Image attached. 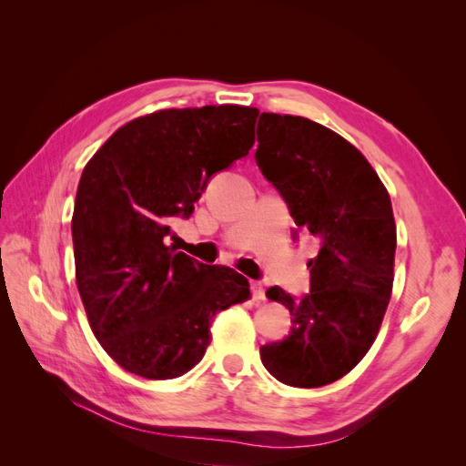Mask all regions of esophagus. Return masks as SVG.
<instances>
[{"label":"esophagus","instance_id":"esophagus-1","mask_svg":"<svg viewBox=\"0 0 466 466\" xmlns=\"http://www.w3.org/2000/svg\"><path fill=\"white\" fill-rule=\"evenodd\" d=\"M250 291H252V299L255 301H264L266 299V293H264V288L260 281H250Z\"/></svg>","mask_w":466,"mask_h":466}]
</instances>
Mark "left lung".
<instances>
[{"label":"left lung","mask_w":466,"mask_h":466,"mask_svg":"<svg viewBox=\"0 0 466 466\" xmlns=\"http://www.w3.org/2000/svg\"><path fill=\"white\" fill-rule=\"evenodd\" d=\"M257 136L262 175L320 243L303 299L278 286L266 291L289 309L293 327L262 346L260 360L286 385H330L368 354L390 299L397 225L389 192L354 146L313 120L262 112Z\"/></svg>","instance_id":"8db88e82"}]
</instances>
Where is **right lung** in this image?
Masks as SVG:
<instances>
[{
  "label": "right lung",
  "mask_w": 466,
  "mask_h": 466,
  "mask_svg": "<svg viewBox=\"0 0 466 466\" xmlns=\"http://www.w3.org/2000/svg\"><path fill=\"white\" fill-rule=\"evenodd\" d=\"M258 108H165L124 124L81 173L72 218L76 281L95 338L122 370L175 379L198 363L214 317L248 279L167 247L209 177L255 144Z\"/></svg>",
  "instance_id": "right-lung-1"
}]
</instances>
